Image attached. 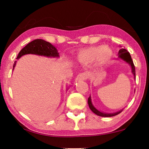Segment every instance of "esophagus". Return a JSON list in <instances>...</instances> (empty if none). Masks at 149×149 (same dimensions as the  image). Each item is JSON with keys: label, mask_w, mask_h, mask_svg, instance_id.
Returning a JSON list of instances; mask_svg holds the SVG:
<instances>
[{"label": "esophagus", "mask_w": 149, "mask_h": 149, "mask_svg": "<svg viewBox=\"0 0 149 149\" xmlns=\"http://www.w3.org/2000/svg\"><path fill=\"white\" fill-rule=\"evenodd\" d=\"M89 77V73L88 72H82L78 74L77 77L76 81H84L88 79Z\"/></svg>", "instance_id": "obj_1"}]
</instances>
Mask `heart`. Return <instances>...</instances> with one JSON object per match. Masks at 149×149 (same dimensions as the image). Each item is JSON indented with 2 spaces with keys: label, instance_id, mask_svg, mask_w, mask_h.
I'll use <instances>...</instances> for the list:
<instances>
[{
  "label": "heart",
  "instance_id": "b5f03b06",
  "mask_svg": "<svg viewBox=\"0 0 149 149\" xmlns=\"http://www.w3.org/2000/svg\"><path fill=\"white\" fill-rule=\"evenodd\" d=\"M112 55L113 52L107 46L92 47L79 51L76 55V59L78 62L85 64L94 60L97 65H102L111 59Z\"/></svg>",
  "mask_w": 149,
  "mask_h": 149
}]
</instances>
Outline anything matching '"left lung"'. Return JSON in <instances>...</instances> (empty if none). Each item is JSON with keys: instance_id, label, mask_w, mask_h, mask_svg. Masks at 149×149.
Instances as JSON below:
<instances>
[{"instance_id": "8db88e82", "label": "left lung", "mask_w": 149, "mask_h": 149, "mask_svg": "<svg viewBox=\"0 0 149 149\" xmlns=\"http://www.w3.org/2000/svg\"><path fill=\"white\" fill-rule=\"evenodd\" d=\"M118 58L119 59H121L124 62L127 63V64H129L130 67H131V70H132V73L134 75V80H136V70H135V66H134V62L132 61V57L130 56V53L127 52L125 49H119V53H118ZM87 103H88L89 107V109H91V111L93 112V113H95V115L100 116V117H113V116H115L119 114L120 113H121L123 109L120 110V111L116 112V113H104V112H102L99 110H97L96 108H95L94 106L93 105L92 102H91V95L88 97V100H87Z\"/></svg>"}]
</instances>
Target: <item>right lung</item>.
Returning <instances> with one entry per match:
<instances>
[{"label":"right lung","instance_id":"1","mask_svg":"<svg viewBox=\"0 0 149 149\" xmlns=\"http://www.w3.org/2000/svg\"><path fill=\"white\" fill-rule=\"evenodd\" d=\"M27 54H34L37 56H45L47 58H59V53L54 45L50 42L42 39H35L29 42L20 51L17 57V60L22 56ZM16 62H14L13 70L15 68Z\"/></svg>","mask_w":149,"mask_h":149}]
</instances>
